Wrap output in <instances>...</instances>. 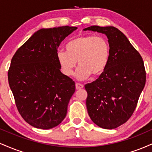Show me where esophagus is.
I'll return each mask as SVG.
<instances>
[{
  "instance_id": "obj_1",
  "label": "esophagus",
  "mask_w": 152,
  "mask_h": 152,
  "mask_svg": "<svg viewBox=\"0 0 152 152\" xmlns=\"http://www.w3.org/2000/svg\"><path fill=\"white\" fill-rule=\"evenodd\" d=\"M76 89H81V88H83V85L81 84V83H76Z\"/></svg>"
}]
</instances>
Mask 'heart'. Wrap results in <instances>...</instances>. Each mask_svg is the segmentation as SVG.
<instances>
[{"label": "heart", "instance_id": "1", "mask_svg": "<svg viewBox=\"0 0 152 152\" xmlns=\"http://www.w3.org/2000/svg\"><path fill=\"white\" fill-rule=\"evenodd\" d=\"M66 49V51L59 50L57 53L61 69L66 76H70L74 74L78 61L79 68L76 77L81 81L88 78L91 74H102L111 57L110 44L103 36H78L67 43Z\"/></svg>", "mask_w": 152, "mask_h": 152}]
</instances>
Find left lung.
Listing matches in <instances>:
<instances>
[{"instance_id":"obj_1","label":"left lung","mask_w":152,"mask_h":152,"mask_svg":"<svg viewBox=\"0 0 152 152\" xmlns=\"http://www.w3.org/2000/svg\"><path fill=\"white\" fill-rule=\"evenodd\" d=\"M83 31L105 34L110 44L107 67L85 88L91 119L101 128L113 129L128 121L137 107L146 83L144 61L126 36L114 26H93Z\"/></svg>"}]
</instances>
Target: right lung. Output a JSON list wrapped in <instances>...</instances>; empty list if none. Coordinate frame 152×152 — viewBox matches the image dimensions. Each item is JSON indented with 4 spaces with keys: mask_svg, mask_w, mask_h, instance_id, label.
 Here are the masks:
<instances>
[{
    "mask_svg": "<svg viewBox=\"0 0 152 152\" xmlns=\"http://www.w3.org/2000/svg\"><path fill=\"white\" fill-rule=\"evenodd\" d=\"M76 29L68 26L40 29L12 58L8 73L10 88L19 113L32 126L49 129L66 117L76 86L61 71L57 49Z\"/></svg>",
    "mask_w": 152,
    "mask_h": 152,
    "instance_id": "add662e5",
    "label": "right lung"
}]
</instances>
